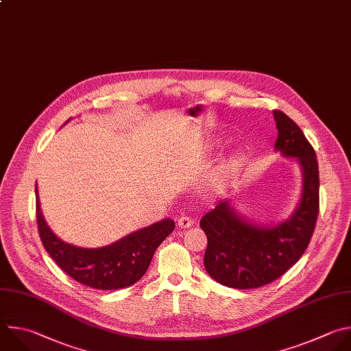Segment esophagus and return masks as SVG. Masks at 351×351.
Instances as JSON below:
<instances>
[{
	"label": "esophagus",
	"instance_id": "obj_1",
	"mask_svg": "<svg viewBox=\"0 0 351 351\" xmlns=\"http://www.w3.org/2000/svg\"><path fill=\"white\" fill-rule=\"evenodd\" d=\"M178 226H179L180 228H189V227L193 226V220H191L189 216H180V217L178 219Z\"/></svg>",
	"mask_w": 351,
	"mask_h": 351
}]
</instances>
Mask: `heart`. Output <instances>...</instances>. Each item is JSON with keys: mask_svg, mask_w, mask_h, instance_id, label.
I'll return each mask as SVG.
<instances>
[{"mask_svg": "<svg viewBox=\"0 0 351 351\" xmlns=\"http://www.w3.org/2000/svg\"><path fill=\"white\" fill-rule=\"evenodd\" d=\"M243 161H244V157L241 154H232V156L227 157L226 160H223L219 164V167L216 168V171L213 172L210 183L215 187L224 186L232 176H234L240 171Z\"/></svg>", "mask_w": 351, "mask_h": 351, "instance_id": "1", "label": "heart"}]
</instances>
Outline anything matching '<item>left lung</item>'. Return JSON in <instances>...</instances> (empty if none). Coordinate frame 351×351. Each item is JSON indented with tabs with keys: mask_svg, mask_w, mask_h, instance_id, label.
<instances>
[{
	"mask_svg": "<svg viewBox=\"0 0 351 351\" xmlns=\"http://www.w3.org/2000/svg\"><path fill=\"white\" fill-rule=\"evenodd\" d=\"M278 138L274 149L295 158L302 169V195L293 213L278 224H255L221 199L199 221L206 234V273L219 284L236 289L267 285L287 273L303 255L314 232L319 206L317 156L302 130L274 110Z\"/></svg>",
	"mask_w": 351,
	"mask_h": 351,
	"instance_id": "1",
	"label": "left lung"
}]
</instances>
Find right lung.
I'll return each instance as SVG.
<instances>
[{"mask_svg":"<svg viewBox=\"0 0 351 351\" xmlns=\"http://www.w3.org/2000/svg\"><path fill=\"white\" fill-rule=\"evenodd\" d=\"M67 123V121H66ZM37 195V226L44 248L73 280L86 287L114 291L139 281L147 271L156 250L175 228L172 219L149 227L101 248H81L62 241L47 224Z\"/></svg>","mask_w":351,"mask_h":351,"instance_id":"obj_1","label":"right lung"}]
</instances>
